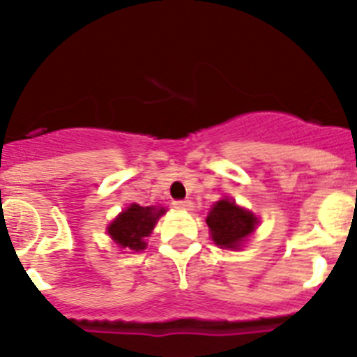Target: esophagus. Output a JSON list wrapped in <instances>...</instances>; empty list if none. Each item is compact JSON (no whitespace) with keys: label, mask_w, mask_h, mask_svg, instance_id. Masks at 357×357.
Returning <instances> with one entry per match:
<instances>
[{"label":"esophagus","mask_w":357,"mask_h":357,"mask_svg":"<svg viewBox=\"0 0 357 357\" xmlns=\"http://www.w3.org/2000/svg\"><path fill=\"white\" fill-rule=\"evenodd\" d=\"M173 207L181 211H191L193 209V202L191 200H175L173 202Z\"/></svg>","instance_id":"esophagus-1"}]
</instances>
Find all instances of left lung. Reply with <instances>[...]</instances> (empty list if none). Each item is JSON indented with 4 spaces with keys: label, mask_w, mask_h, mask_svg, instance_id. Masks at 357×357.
I'll return each mask as SVG.
<instances>
[{
    "label": "left lung",
    "mask_w": 357,
    "mask_h": 357,
    "mask_svg": "<svg viewBox=\"0 0 357 357\" xmlns=\"http://www.w3.org/2000/svg\"><path fill=\"white\" fill-rule=\"evenodd\" d=\"M207 225L213 241L222 248H238L257 225V218L238 207L232 200H220L214 204L207 216Z\"/></svg>",
    "instance_id": "1"
}]
</instances>
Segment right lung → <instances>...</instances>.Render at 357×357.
<instances>
[{
  "mask_svg": "<svg viewBox=\"0 0 357 357\" xmlns=\"http://www.w3.org/2000/svg\"><path fill=\"white\" fill-rule=\"evenodd\" d=\"M160 214H164V209L141 207L137 204H132L109 225L110 238L114 239L121 248H130L135 252L144 250L146 248L144 238L150 236Z\"/></svg>",
  "mask_w": 357,
  "mask_h": 357,
  "instance_id": "obj_1",
  "label": "right lung"
}]
</instances>
